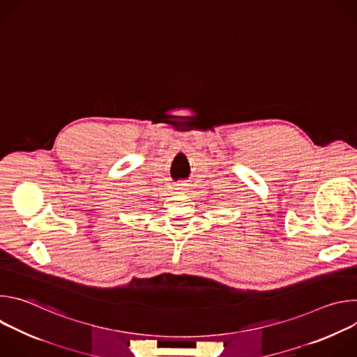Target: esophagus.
Here are the masks:
<instances>
[{
  "label": "esophagus",
  "instance_id": "1",
  "mask_svg": "<svg viewBox=\"0 0 357 357\" xmlns=\"http://www.w3.org/2000/svg\"><path fill=\"white\" fill-rule=\"evenodd\" d=\"M188 186H189V185H188L185 181H182V182H178V183L175 185V189L179 190V192H185V190L188 189Z\"/></svg>",
  "mask_w": 357,
  "mask_h": 357
}]
</instances>
